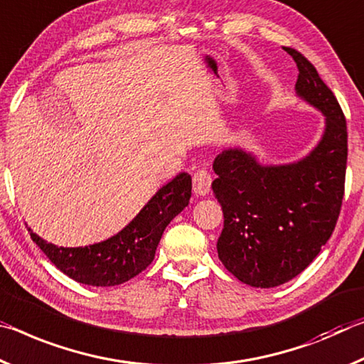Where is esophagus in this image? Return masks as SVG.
<instances>
[{"mask_svg":"<svg viewBox=\"0 0 364 364\" xmlns=\"http://www.w3.org/2000/svg\"><path fill=\"white\" fill-rule=\"evenodd\" d=\"M193 192L200 196H205L210 193L211 190V182H213V177L210 172L206 169H198L193 174Z\"/></svg>","mask_w":364,"mask_h":364,"instance_id":"obj_1","label":"esophagus"}]
</instances>
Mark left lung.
<instances>
[{
    "label": "left lung",
    "mask_w": 364,
    "mask_h": 364,
    "mask_svg": "<svg viewBox=\"0 0 364 364\" xmlns=\"http://www.w3.org/2000/svg\"><path fill=\"white\" fill-rule=\"evenodd\" d=\"M296 95L326 117L311 153L290 164H261L252 153L218 154L213 192L223 206L218 255L243 284L271 289L305 271L329 240L341 214L347 171V122L331 88L294 48Z\"/></svg>",
    "instance_id": "left-lung-1"
}]
</instances>
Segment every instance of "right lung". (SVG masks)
I'll list each match as a JSON object with an SVG mask.
<instances>
[{
    "label": "right lung",
    "mask_w": 364,
    "mask_h": 364,
    "mask_svg": "<svg viewBox=\"0 0 364 364\" xmlns=\"http://www.w3.org/2000/svg\"><path fill=\"white\" fill-rule=\"evenodd\" d=\"M192 196V177L181 172L161 187L126 228L108 240L88 247H56L33 234L53 264L74 281L92 287H112L135 277L151 264L164 229Z\"/></svg>",
    "instance_id": "1"
}]
</instances>
